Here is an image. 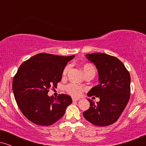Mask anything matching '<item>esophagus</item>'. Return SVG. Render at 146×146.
Segmentation results:
<instances>
[{"label": "esophagus", "mask_w": 146, "mask_h": 146, "mask_svg": "<svg viewBox=\"0 0 146 146\" xmlns=\"http://www.w3.org/2000/svg\"><path fill=\"white\" fill-rule=\"evenodd\" d=\"M79 100H80V99H78V98H73V99H72V101H73V102H76V101H78Z\"/></svg>", "instance_id": "obj_1"}]
</instances>
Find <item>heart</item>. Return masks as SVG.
Instances as JSON below:
<instances>
[{"label": "heart", "instance_id": "b5f03b06", "mask_svg": "<svg viewBox=\"0 0 146 146\" xmlns=\"http://www.w3.org/2000/svg\"><path fill=\"white\" fill-rule=\"evenodd\" d=\"M83 71L84 74L86 75H95V72H96V69L95 67L93 64L89 63L85 64L82 66ZM70 70V65H66L64 68L63 69L62 71V77H66L67 73H68ZM65 89H66V92L69 95H72L73 97H79L82 95V92L84 90V88L83 86H79V85L76 84L75 83H69L68 84L65 86Z\"/></svg>", "mask_w": 146, "mask_h": 146}]
</instances>
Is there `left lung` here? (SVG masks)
Segmentation results:
<instances>
[{
	"instance_id": "1",
	"label": "left lung",
	"mask_w": 146,
	"mask_h": 146,
	"mask_svg": "<svg viewBox=\"0 0 146 146\" xmlns=\"http://www.w3.org/2000/svg\"><path fill=\"white\" fill-rule=\"evenodd\" d=\"M86 56L96 66L100 82L87 95L96 96L100 100L95 104L88 99L90 108L84 112L83 116L95 125H111L119 118L130 100V73L115 56L102 53H90Z\"/></svg>"
}]
</instances>
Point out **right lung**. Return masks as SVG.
<instances>
[{
    "label": "right lung",
    "mask_w": 146,
    "mask_h": 146,
    "mask_svg": "<svg viewBox=\"0 0 146 146\" xmlns=\"http://www.w3.org/2000/svg\"><path fill=\"white\" fill-rule=\"evenodd\" d=\"M71 56L38 53L20 66L12 82L18 108L29 121L39 125H51L64 115L71 98L66 94L48 97L51 87L62 80L63 69Z\"/></svg>",
    "instance_id": "1"
}]
</instances>
